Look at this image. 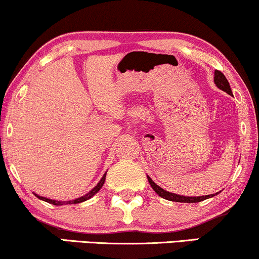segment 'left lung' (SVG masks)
<instances>
[{
	"label": "left lung",
	"mask_w": 259,
	"mask_h": 259,
	"mask_svg": "<svg viewBox=\"0 0 259 259\" xmlns=\"http://www.w3.org/2000/svg\"><path fill=\"white\" fill-rule=\"evenodd\" d=\"M214 84L218 89H221L224 92H227L229 95H233V92H231V89H230V85H229V81L225 78V75L223 74L222 72H219V70H215L214 72ZM147 179H148V183H150V185L152 189L154 190V192H156L157 195L160 196L162 198H164V200H168V201H174V202H183V203H197V202H201V201H204L207 200V198H210L213 197V196L218 195L219 192H217V194H213V195H206V196H197V197H189V196H181V195H177V194H173V192H169V191H165L164 189H162V187L157 185L154 181L151 179L150 177L147 175Z\"/></svg>",
	"instance_id": "left-lung-1"
}]
</instances>
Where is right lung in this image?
<instances>
[{"instance_id":"obj_1","label":"right lung","mask_w":259,"mask_h":259,"mask_svg":"<svg viewBox=\"0 0 259 259\" xmlns=\"http://www.w3.org/2000/svg\"><path fill=\"white\" fill-rule=\"evenodd\" d=\"M106 174H107V171H106L105 174H103V177L101 178V180L99 181V184H97V185L95 186L94 189L90 190V191H89L88 194H86V195L81 196V197L75 198V200H69V201H56V200H51V198L42 197V196H38V195H36V194H35V196H36L37 198H40V200L45 201V202H49V203L55 204V206H63V204H75V203H81V202H84V201H86V200H90V198L92 197V196H95V195L97 194V192L100 191L101 187H102V186H103V184H105V180H106Z\"/></svg>"}]
</instances>
